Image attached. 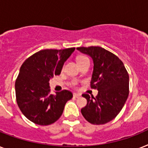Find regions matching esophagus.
<instances>
[{
  "label": "esophagus",
  "mask_w": 148,
  "mask_h": 148,
  "mask_svg": "<svg viewBox=\"0 0 148 148\" xmlns=\"http://www.w3.org/2000/svg\"><path fill=\"white\" fill-rule=\"evenodd\" d=\"M81 94H77V93H74V97H81Z\"/></svg>",
  "instance_id": "1"
}]
</instances>
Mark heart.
Masks as SVG:
<instances>
[{"instance_id": "b5f03b06", "label": "heart", "mask_w": 148, "mask_h": 148, "mask_svg": "<svg viewBox=\"0 0 148 148\" xmlns=\"http://www.w3.org/2000/svg\"><path fill=\"white\" fill-rule=\"evenodd\" d=\"M84 58H86V57H84V56H81V57H79L78 59H77V60H81V59H84Z\"/></svg>"}]
</instances>
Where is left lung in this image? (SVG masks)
<instances>
[{
  "instance_id": "left-lung-1",
  "label": "left lung",
  "mask_w": 148,
  "mask_h": 148,
  "mask_svg": "<svg viewBox=\"0 0 148 148\" xmlns=\"http://www.w3.org/2000/svg\"><path fill=\"white\" fill-rule=\"evenodd\" d=\"M77 49L92 58L94 71L90 87L97 89L96 97L83 95L87 105L81 114L92 124H104L116 117L129 95V75L117 56L101 47H80Z\"/></svg>"
}]
</instances>
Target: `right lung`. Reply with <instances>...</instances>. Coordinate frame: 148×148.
Wrapping results in <instances>:
<instances>
[{"instance_id":"obj_1","label":"right lung","mask_w":148,"mask_h":148,"mask_svg":"<svg viewBox=\"0 0 148 148\" xmlns=\"http://www.w3.org/2000/svg\"><path fill=\"white\" fill-rule=\"evenodd\" d=\"M74 50H42L21 65L15 82L17 103L23 114L34 124L49 125L57 121L67 101L73 97L67 90L51 95L49 81L60 74L63 65Z\"/></svg>"}]
</instances>
